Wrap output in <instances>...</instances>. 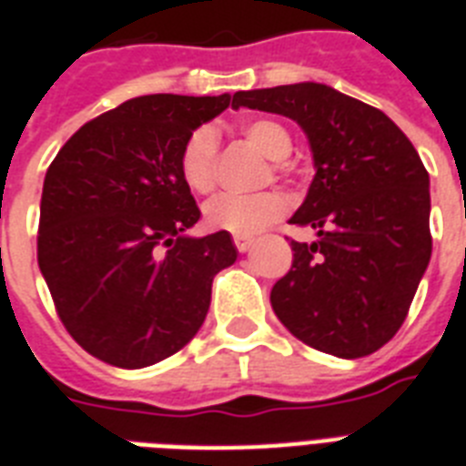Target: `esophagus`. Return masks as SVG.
<instances>
[{
    "mask_svg": "<svg viewBox=\"0 0 466 466\" xmlns=\"http://www.w3.org/2000/svg\"><path fill=\"white\" fill-rule=\"evenodd\" d=\"M251 244H254V241H251V237H244V234H234V247L239 248L241 254H247L248 248H251Z\"/></svg>",
    "mask_w": 466,
    "mask_h": 466,
    "instance_id": "34e87169",
    "label": "esophagus"
}]
</instances>
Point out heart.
I'll list each match as a JSON object with an SVG mask.
<instances>
[{"instance_id": "1", "label": "heart", "mask_w": 466, "mask_h": 466, "mask_svg": "<svg viewBox=\"0 0 466 466\" xmlns=\"http://www.w3.org/2000/svg\"><path fill=\"white\" fill-rule=\"evenodd\" d=\"M241 135L248 145H254L261 155L270 159L273 174L288 171V157L292 152L290 130L273 118H254L241 126ZM218 155L219 137L210 126L196 127L193 133L183 140L178 152V174L181 181L193 193H210L218 183ZM288 210L285 200L278 190H263L254 196H225L212 198L205 203L203 218L210 229L232 234H258L266 227L276 225Z\"/></svg>"}]
</instances>
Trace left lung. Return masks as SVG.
<instances>
[{"mask_svg":"<svg viewBox=\"0 0 466 466\" xmlns=\"http://www.w3.org/2000/svg\"><path fill=\"white\" fill-rule=\"evenodd\" d=\"M232 106L298 120L317 167L290 218L317 241H290L292 268L270 290L276 317L321 353H375L404 324L433 251L419 152L380 108L326 84L237 91Z\"/></svg>","mask_w":466,"mask_h":466,"instance_id":"obj_1","label":"left lung"}]
</instances>
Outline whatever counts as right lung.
I'll use <instances>...</instances> for the list:
<instances>
[{
	"label": "right lung",
	"instance_id": "right-lung-1",
	"mask_svg": "<svg viewBox=\"0 0 466 466\" xmlns=\"http://www.w3.org/2000/svg\"><path fill=\"white\" fill-rule=\"evenodd\" d=\"M232 96L149 94L84 123L47 167L38 266L79 346L137 370L181 350L210 309L212 278L237 261L229 232L200 239L178 174L183 140Z\"/></svg>",
	"mask_w": 466,
	"mask_h": 466
}]
</instances>
